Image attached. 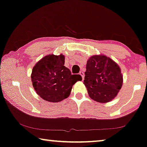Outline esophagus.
<instances>
[{
	"label": "esophagus",
	"mask_w": 147,
	"mask_h": 147,
	"mask_svg": "<svg viewBox=\"0 0 147 147\" xmlns=\"http://www.w3.org/2000/svg\"><path fill=\"white\" fill-rule=\"evenodd\" d=\"M80 75L82 76V80H84V73L83 71H80Z\"/></svg>",
	"instance_id": "obj_1"
}]
</instances>
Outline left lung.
Returning <instances> with one entry per match:
<instances>
[{
  "label": "left lung",
  "mask_w": 147,
  "mask_h": 147,
  "mask_svg": "<svg viewBox=\"0 0 147 147\" xmlns=\"http://www.w3.org/2000/svg\"><path fill=\"white\" fill-rule=\"evenodd\" d=\"M84 84L92 100L107 103L113 100L121 89L123 84L121 69L106 55H92L86 64Z\"/></svg>",
  "instance_id": "8db88e82"
}]
</instances>
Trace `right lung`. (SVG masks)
Segmentation results:
<instances>
[{
    "instance_id": "add662e5",
    "label": "right lung",
    "mask_w": 147,
    "mask_h": 147,
    "mask_svg": "<svg viewBox=\"0 0 147 147\" xmlns=\"http://www.w3.org/2000/svg\"><path fill=\"white\" fill-rule=\"evenodd\" d=\"M64 63L63 54H49L33 68L31 78L34 90L45 101L59 102L68 98L73 86L82 80L79 74L72 75Z\"/></svg>"
}]
</instances>
